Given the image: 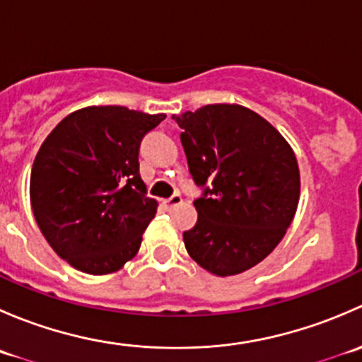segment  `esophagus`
<instances>
[{
    "mask_svg": "<svg viewBox=\"0 0 362 362\" xmlns=\"http://www.w3.org/2000/svg\"><path fill=\"white\" fill-rule=\"evenodd\" d=\"M182 202H184V199H182L180 194H173V196H171V198L164 199L163 203H164V206L173 208V206H178V204H182Z\"/></svg>",
    "mask_w": 362,
    "mask_h": 362,
    "instance_id": "34e87169",
    "label": "esophagus"
}]
</instances>
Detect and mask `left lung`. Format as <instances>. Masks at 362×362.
Segmentation results:
<instances>
[{
	"label": "left lung",
	"mask_w": 362,
	"mask_h": 362,
	"mask_svg": "<svg viewBox=\"0 0 362 362\" xmlns=\"http://www.w3.org/2000/svg\"><path fill=\"white\" fill-rule=\"evenodd\" d=\"M189 171L203 189L198 222L184 233L189 255L217 276L238 275L269 255L293 222L299 168L291 145L240 105L173 115Z\"/></svg>",
	"instance_id": "obj_1"
}]
</instances>
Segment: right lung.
Wrapping results in <instances>:
<instances>
[{"instance_id":"add662e5","label":"right lung","mask_w":362,"mask_h":362,"mask_svg":"<svg viewBox=\"0 0 362 362\" xmlns=\"http://www.w3.org/2000/svg\"><path fill=\"white\" fill-rule=\"evenodd\" d=\"M164 113L87 107L45 138L31 170V206L49 245L73 268L107 275L136 255L158 211L140 177V141Z\"/></svg>"}]
</instances>
